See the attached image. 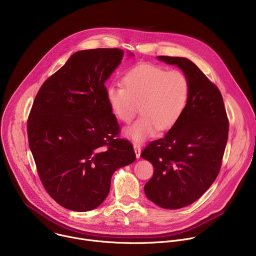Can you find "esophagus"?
<instances>
[{"mask_svg":"<svg viewBox=\"0 0 256 256\" xmlns=\"http://www.w3.org/2000/svg\"><path fill=\"white\" fill-rule=\"evenodd\" d=\"M134 153H136V158H140V151H142L140 144H138V142H134Z\"/></svg>","mask_w":256,"mask_h":256,"instance_id":"esophagus-1","label":"esophagus"}]
</instances>
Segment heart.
Masks as SVG:
<instances>
[{
	"instance_id": "obj_1",
	"label": "heart",
	"mask_w": 256,
	"mask_h": 256,
	"mask_svg": "<svg viewBox=\"0 0 256 256\" xmlns=\"http://www.w3.org/2000/svg\"><path fill=\"white\" fill-rule=\"evenodd\" d=\"M122 86L106 89V99L114 116L128 124L138 110L142 116L126 134L140 142L156 134L158 130L172 128L184 114L190 98V81L184 72L140 64L122 77Z\"/></svg>"
}]
</instances>
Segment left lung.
I'll use <instances>...</instances> for the list:
<instances>
[{
    "label": "left lung",
    "mask_w": 256,
    "mask_h": 256,
    "mask_svg": "<svg viewBox=\"0 0 256 256\" xmlns=\"http://www.w3.org/2000/svg\"><path fill=\"white\" fill-rule=\"evenodd\" d=\"M158 58L184 70L190 81V98L178 122L142 150L140 156L154 167L144 190L157 206L176 210L198 200L216 178L229 120L220 90L192 60L165 56Z\"/></svg>",
    "instance_id": "8db88e82"
}]
</instances>
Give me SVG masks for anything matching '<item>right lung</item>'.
<instances>
[{
	"label": "right lung",
	"mask_w": 256,
	"mask_h": 256,
	"mask_svg": "<svg viewBox=\"0 0 256 256\" xmlns=\"http://www.w3.org/2000/svg\"><path fill=\"white\" fill-rule=\"evenodd\" d=\"M122 58L120 48L75 52L33 101L29 147L46 192L68 210L100 206L114 171L136 160L132 142L118 138L104 85Z\"/></svg>",
	"instance_id": "right-lung-1"
}]
</instances>
